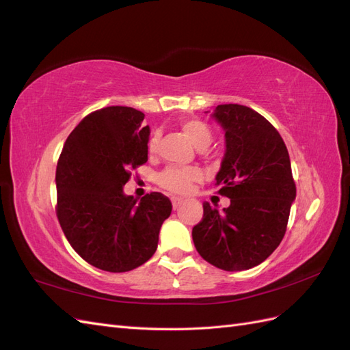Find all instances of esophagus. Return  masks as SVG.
<instances>
[{
  "label": "esophagus",
  "instance_id": "esophagus-1",
  "mask_svg": "<svg viewBox=\"0 0 350 350\" xmlns=\"http://www.w3.org/2000/svg\"><path fill=\"white\" fill-rule=\"evenodd\" d=\"M184 203L183 198H178V197H172V207L174 210H176L179 206H181Z\"/></svg>",
  "mask_w": 350,
  "mask_h": 350
}]
</instances>
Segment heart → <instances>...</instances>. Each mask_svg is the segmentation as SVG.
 Here are the masks:
<instances>
[{
  "instance_id": "1",
  "label": "heart",
  "mask_w": 350,
  "mask_h": 350,
  "mask_svg": "<svg viewBox=\"0 0 350 350\" xmlns=\"http://www.w3.org/2000/svg\"><path fill=\"white\" fill-rule=\"evenodd\" d=\"M179 129L184 133L187 139L198 150H204L211 143V130L207 124L198 120H185L179 124ZM159 143V134L152 133L147 142V149L149 153H154ZM201 178V172L194 167H167L157 178V183L161 187L171 193L185 194L189 191L193 183L198 181Z\"/></svg>"
}]
</instances>
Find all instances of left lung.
<instances>
[{
    "label": "left lung",
    "instance_id": "8db88e82",
    "mask_svg": "<svg viewBox=\"0 0 350 350\" xmlns=\"http://www.w3.org/2000/svg\"><path fill=\"white\" fill-rule=\"evenodd\" d=\"M210 116L225 131L215 185L230 204L219 210L204 201L193 241L217 269L248 270L269 258L284 237L296 197L291 159L278 130L254 109L217 105Z\"/></svg>",
    "mask_w": 350,
    "mask_h": 350
}]
</instances>
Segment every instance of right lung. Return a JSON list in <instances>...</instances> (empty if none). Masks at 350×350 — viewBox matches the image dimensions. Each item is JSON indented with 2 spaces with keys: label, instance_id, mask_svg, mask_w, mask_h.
Instances as JSON below:
<instances>
[{
  "label": "right lung",
  "instance_id": "obj_1",
  "mask_svg": "<svg viewBox=\"0 0 350 350\" xmlns=\"http://www.w3.org/2000/svg\"><path fill=\"white\" fill-rule=\"evenodd\" d=\"M143 120L129 107L92 112L68 135L57 165L59 225L74 251L105 271H130L150 260L172 211L161 193L124 194L131 169L147 162L150 126Z\"/></svg>",
  "mask_w": 350,
  "mask_h": 350
}]
</instances>
